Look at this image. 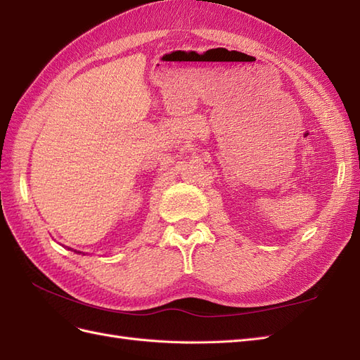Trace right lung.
<instances>
[{
	"label": "right lung",
	"mask_w": 360,
	"mask_h": 360,
	"mask_svg": "<svg viewBox=\"0 0 360 360\" xmlns=\"http://www.w3.org/2000/svg\"><path fill=\"white\" fill-rule=\"evenodd\" d=\"M76 252H77V254H82V252H79V251H76Z\"/></svg>",
	"instance_id": "right-lung-1"
}]
</instances>
